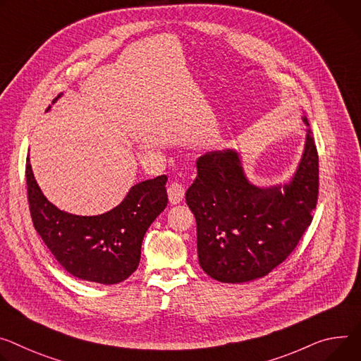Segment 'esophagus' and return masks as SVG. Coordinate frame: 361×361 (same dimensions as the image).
Returning a JSON list of instances; mask_svg holds the SVG:
<instances>
[{"mask_svg":"<svg viewBox=\"0 0 361 361\" xmlns=\"http://www.w3.org/2000/svg\"><path fill=\"white\" fill-rule=\"evenodd\" d=\"M169 199L171 204H178L184 200V187L180 183H171L169 185Z\"/></svg>","mask_w":361,"mask_h":361,"instance_id":"esophagus-1","label":"esophagus"}]
</instances>
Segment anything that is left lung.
<instances>
[{
  "instance_id": "8db88e82",
  "label": "left lung",
  "mask_w": 361,
  "mask_h": 361,
  "mask_svg": "<svg viewBox=\"0 0 361 361\" xmlns=\"http://www.w3.org/2000/svg\"><path fill=\"white\" fill-rule=\"evenodd\" d=\"M302 122L310 126L307 116ZM317 199L318 152L310 128L298 169L283 184H252L235 149L206 152L185 192L197 223L202 269L224 283L267 276L298 245Z\"/></svg>"
}]
</instances>
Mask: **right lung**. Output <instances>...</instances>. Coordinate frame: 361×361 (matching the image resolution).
Returning <instances> with one entry per match:
<instances>
[{
	"label": "right lung",
	"instance_id": "1",
	"mask_svg": "<svg viewBox=\"0 0 361 361\" xmlns=\"http://www.w3.org/2000/svg\"><path fill=\"white\" fill-rule=\"evenodd\" d=\"M25 178L32 224L51 255L71 275L102 285L119 283L137 271L148 227L169 203L167 176H158L130 187L112 210L78 216L46 199L28 157Z\"/></svg>",
	"mask_w": 361,
	"mask_h": 361
}]
</instances>
